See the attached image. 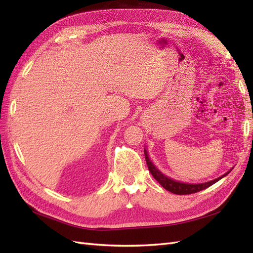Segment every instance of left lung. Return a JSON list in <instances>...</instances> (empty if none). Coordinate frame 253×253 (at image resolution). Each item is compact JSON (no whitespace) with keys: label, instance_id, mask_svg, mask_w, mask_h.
Listing matches in <instances>:
<instances>
[{"label":"left lung","instance_id":"left-lung-1","mask_svg":"<svg viewBox=\"0 0 253 253\" xmlns=\"http://www.w3.org/2000/svg\"><path fill=\"white\" fill-rule=\"evenodd\" d=\"M144 157H146L147 165H148V169L150 170V173H151L154 178L159 181V184L161 186L165 188L166 190L170 191L171 193H175V195H190V193H196L198 191L207 189L208 187L212 186L213 184H215L216 181H218L219 179H222L223 177H225L227 174H229V171L232 170V169H230L229 171H227V173H225L224 175H222L221 177H218V178H216V179L210 180L208 182H203V184H185V182L177 181L173 178H170V177H168L166 175H164L162 171L159 170L157 168H155V165L151 162V160L149 159V155H148V152H147L146 149H144Z\"/></svg>","mask_w":253,"mask_h":253}]
</instances>
